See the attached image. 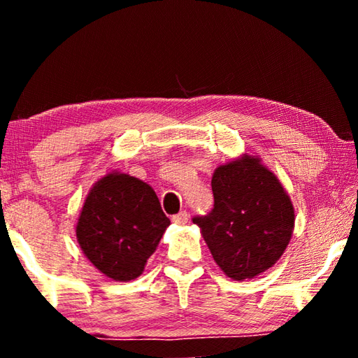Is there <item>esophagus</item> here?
I'll return each mask as SVG.
<instances>
[{"mask_svg":"<svg viewBox=\"0 0 358 358\" xmlns=\"http://www.w3.org/2000/svg\"><path fill=\"white\" fill-rule=\"evenodd\" d=\"M187 220H189V215H187L186 211H180L178 215H175V216L172 217V221H173L175 224H180V226H183V224H186Z\"/></svg>","mask_w":358,"mask_h":358,"instance_id":"34e87169","label":"esophagus"}]
</instances>
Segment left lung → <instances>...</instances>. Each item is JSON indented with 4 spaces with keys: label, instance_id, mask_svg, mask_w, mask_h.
I'll use <instances>...</instances> for the list:
<instances>
[{
    "label": "left lung",
    "instance_id": "8db88e82",
    "mask_svg": "<svg viewBox=\"0 0 358 358\" xmlns=\"http://www.w3.org/2000/svg\"><path fill=\"white\" fill-rule=\"evenodd\" d=\"M215 207L194 217L217 266L235 281L256 278L286 251L295 226L289 194L260 157L243 153L216 167Z\"/></svg>",
    "mask_w": 358,
    "mask_h": 358
}]
</instances>
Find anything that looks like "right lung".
Returning <instances> with one entry per match:
<instances>
[{
    "label": "right lung",
    "instance_id": "add662e5",
    "mask_svg": "<svg viewBox=\"0 0 358 358\" xmlns=\"http://www.w3.org/2000/svg\"><path fill=\"white\" fill-rule=\"evenodd\" d=\"M169 224L153 187L113 171L90 189L76 235L85 257L101 273L126 282L143 273Z\"/></svg>",
    "mask_w": 358,
    "mask_h": 358
}]
</instances>
